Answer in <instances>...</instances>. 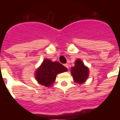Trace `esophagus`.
I'll return each mask as SVG.
<instances>
[{"label":"esophagus","mask_w":120,"mask_h":120,"mask_svg":"<svg viewBox=\"0 0 120 120\" xmlns=\"http://www.w3.org/2000/svg\"><path fill=\"white\" fill-rule=\"evenodd\" d=\"M64 66H65V68H67L68 69H69V64H64Z\"/></svg>","instance_id":"esophagus-1"}]
</instances>
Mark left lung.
Wrapping results in <instances>:
<instances>
[{
	"mask_svg": "<svg viewBox=\"0 0 120 120\" xmlns=\"http://www.w3.org/2000/svg\"><path fill=\"white\" fill-rule=\"evenodd\" d=\"M71 73L75 82L82 84L85 83L88 78L89 69L88 67L84 65L82 60L77 59L75 62V66L71 69Z\"/></svg>",
	"mask_w": 120,
	"mask_h": 120,
	"instance_id": "left-lung-1",
	"label": "left lung"
}]
</instances>
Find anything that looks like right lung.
<instances>
[{
	"label": "right lung",
	"mask_w": 120,
	"mask_h": 120,
	"mask_svg": "<svg viewBox=\"0 0 120 120\" xmlns=\"http://www.w3.org/2000/svg\"><path fill=\"white\" fill-rule=\"evenodd\" d=\"M67 71L68 69L58 62L45 58L35 71L34 78L39 84L50 87L55 82L58 74Z\"/></svg>",
	"instance_id": "right-lung-1"
}]
</instances>
